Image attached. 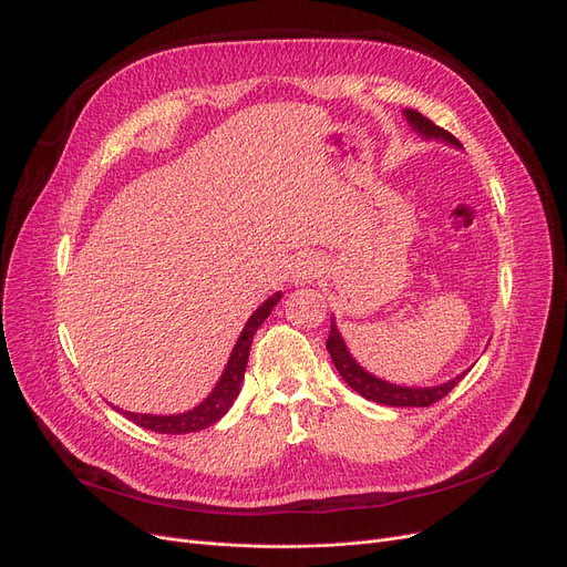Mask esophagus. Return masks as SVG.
Instances as JSON below:
<instances>
[{"instance_id": "obj_1", "label": "esophagus", "mask_w": 567, "mask_h": 567, "mask_svg": "<svg viewBox=\"0 0 567 567\" xmlns=\"http://www.w3.org/2000/svg\"><path fill=\"white\" fill-rule=\"evenodd\" d=\"M323 274V261L315 252L298 255L291 264V278L296 285H310Z\"/></svg>"}]
</instances>
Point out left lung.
I'll return each mask as SVG.
<instances>
[{
	"label": "left lung",
	"instance_id": "obj_1",
	"mask_svg": "<svg viewBox=\"0 0 567 567\" xmlns=\"http://www.w3.org/2000/svg\"><path fill=\"white\" fill-rule=\"evenodd\" d=\"M403 116H405L410 130L414 134H420L422 138L442 141V143H446L451 147H458V150L463 147L461 141L454 134H449L446 130L431 123L426 116H422L420 111L403 109ZM326 349H328L339 375H342V379L349 383V388L353 392H358L360 396H364L369 401L392 405V408H424V405H431V403L440 401L442 396H446L451 390H454L463 381V375L470 371L467 369V371L458 373L456 379H451V381L440 383V385H431V388H408V385H396V383L383 381V379H379V375H373L364 367H360V362L351 355L342 332H339V328L334 323V317L330 319V334H328Z\"/></svg>",
	"mask_w": 567,
	"mask_h": 567
}]
</instances>
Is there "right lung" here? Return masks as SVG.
I'll return each mask as SVG.
<instances>
[{
  "label": "right lung",
  "instance_id": "right-lung-1",
  "mask_svg": "<svg viewBox=\"0 0 567 567\" xmlns=\"http://www.w3.org/2000/svg\"><path fill=\"white\" fill-rule=\"evenodd\" d=\"M280 298H282V293L276 291L250 315L241 334L237 337V344H235V349L228 358V364H225V369L220 373L218 383L196 408L186 410V412H177V414H145V412L123 410L125 417L130 422H134L136 426H143V429L155 431V433H166V435L196 433V431H203V429L216 424L223 417V414L233 408L235 399L239 396L246 364H248V355H250L252 337H255L257 328L264 323V319H267L271 315V310L280 303ZM113 408H116V405H113ZM116 410H121V408H116Z\"/></svg>",
  "mask_w": 567,
  "mask_h": 567
}]
</instances>
